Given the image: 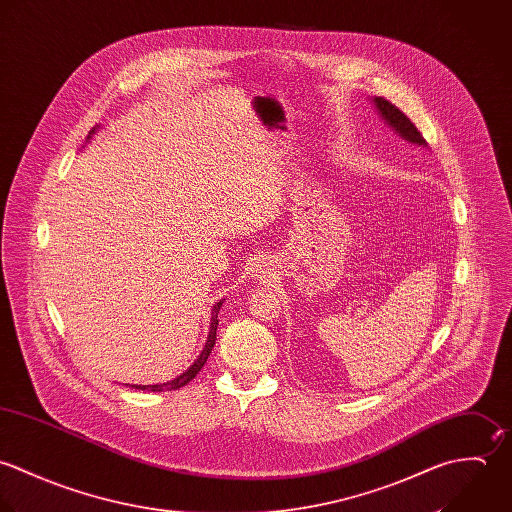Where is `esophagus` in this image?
<instances>
[{"instance_id":"1","label":"esophagus","mask_w":512,"mask_h":512,"mask_svg":"<svg viewBox=\"0 0 512 512\" xmlns=\"http://www.w3.org/2000/svg\"><path fill=\"white\" fill-rule=\"evenodd\" d=\"M261 273H265V271H261Z\"/></svg>"}]
</instances>
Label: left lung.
<instances>
[{
    "instance_id": "left-lung-1",
    "label": "left lung",
    "mask_w": 512,
    "mask_h": 512,
    "mask_svg": "<svg viewBox=\"0 0 512 512\" xmlns=\"http://www.w3.org/2000/svg\"><path fill=\"white\" fill-rule=\"evenodd\" d=\"M374 106L380 112L384 124H388L398 136H402L409 144H417V146H427L425 138L421 136V132L415 128V124L409 120L408 116L396 106V104L382 99V97H374Z\"/></svg>"
}]
</instances>
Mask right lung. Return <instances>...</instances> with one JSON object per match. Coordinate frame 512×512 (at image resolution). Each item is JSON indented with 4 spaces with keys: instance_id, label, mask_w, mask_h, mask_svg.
Here are the masks:
<instances>
[{
    "instance_id": "right-lung-1",
    "label": "right lung",
    "mask_w": 512,
    "mask_h": 512,
    "mask_svg": "<svg viewBox=\"0 0 512 512\" xmlns=\"http://www.w3.org/2000/svg\"><path fill=\"white\" fill-rule=\"evenodd\" d=\"M95 132V128L89 132V138L87 140H91V134ZM223 301L225 299H221L215 307L211 308V322H209V334H207V340H205L204 350H202V354L198 356V360L182 374V376H178V378H174L172 382H166V384H152V386H132V388H136V390H148V392H172V390H180L182 386H186L190 380H194L198 374H200V370L204 368L205 362H207V356L211 354V348H213V344H215V332H217V322H219V318H217V312H219V308L223 305Z\"/></svg>"
}]
</instances>
